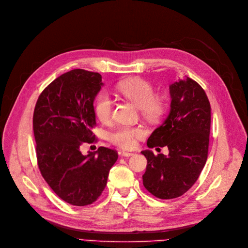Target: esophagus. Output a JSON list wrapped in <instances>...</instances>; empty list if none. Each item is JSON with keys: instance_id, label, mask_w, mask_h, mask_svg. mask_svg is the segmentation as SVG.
<instances>
[{"instance_id": "obj_1", "label": "esophagus", "mask_w": 248, "mask_h": 248, "mask_svg": "<svg viewBox=\"0 0 248 248\" xmlns=\"http://www.w3.org/2000/svg\"><path fill=\"white\" fill-rule=\"evenodd\" d=\"M120 154H121L122 156H124V157H130V156H133V155H135V153H132V152H126V151H122V152H120Z\"/></svg>"}]
</instances>
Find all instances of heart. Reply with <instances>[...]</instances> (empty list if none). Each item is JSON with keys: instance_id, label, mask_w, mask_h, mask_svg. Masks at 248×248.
I'll return each instance as SVG.
<instances>
[{"instance_id": "1", "label": "heart", "mask_w": 248, "mask_h": 248, "mask_svg": "<svg viewBox=\"0 0 248 248\" xmlns=\"http://www.w3.org/2000/svg\"><path fill=\"white\" fill-rule=\"evenodd\" d=\"M117 92L140 108L144 117L157 119L164 110V100L159 96H154V89L151 83L143 78L135 77L120 82ZM113 110V101L105 93L100 94L95 102V113L102 122L110 120ZM144 130L140 127L120 125L108 133V140L125 149L134 147L136 140L143 137Z\"/></svg>"}]
</instances>
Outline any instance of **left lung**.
I'll list each match as a JSON object with an SVG mask.
<instances>
[{"mask_svg": "<svg viewBox=\"0 0 248 248\" xmlns=\"http://www.w3.org/2000/svg\"><path fill=\"white\" fill-rule=\"evenodd\" d=\"M169 90L170 112L147 141L149 148L167 146L169 154L141 152L147 159L143 185L160 199L179 197L193 186L206 163L210 134L211 108L202 87L186 77Z\"/></svg>", "mask_w": 248, "mask_h": 248, "instance_id": "obj_1", "label": "left lung"}]
</instances>
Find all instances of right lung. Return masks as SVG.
I'll list each match as a JSON object with an SVG mask.
<instances>
[{
    "mask_svg": "<svg viewBox=\"0 0 248 248\" xmlns=\"http://www.w3.org/2000/svg\"><path fill=\"white\" fill-rule=\"evenodd\" d=\"M102 76L71 70L49 84L38 98L33 116L38 166L61 199L75 206L92 204L106 187L118 153L99 147L83 155L80 146L96 142L94 100Z\"/></svg>",
    "mask_w": 248,
    "mask_h": 248,
    "instance_id": "obj_1",
    "label": "right lung"
}]
</instances>
